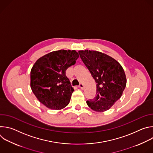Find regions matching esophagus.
<instances>
[{
    "instance_id": "obj_1",
    "label": "esophagus",
    "mask_w": 153,
    "mask_h": 153,
    "mask_svg": "<svg viewBox=\"0 0 153 153\" xmlns=\"http://www.w3.org/2000/svg\"><path fill=\"white\" fill-rule=\"evenodd\" d=\"M79 88H80L82 90H83V88H84V85H83V84H82V83H81L79 84Z\"/></svg>"
}]
</instances>
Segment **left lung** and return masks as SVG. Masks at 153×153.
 Returning <instances> with one entry per match:
<instances>
[{"label": "left lung", "mask_w": 153, "mask_h": 153, "mask_svg": "<svg viewBox=\"0 0 153 153\" xmlns=\"http://www.w3.org/2000/svg\"><path fill=\"white\" fill-rule=\"evenodd\" d=\"M79 53L97 86L96 97L86 103L95 111H105L122 95L126 84L124 70L117 60L104 53L90 50H81Z\"/></svg>", "instance_id": "1"}]
</instances>
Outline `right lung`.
Instances as JSON below:
<instances>
[{
    "label": "right lung",
    "mask_w": 153,
    "mask_h": 153,
    "mask_svg": "<svg viewBox=\"0 0 153 153\" xmlns=\"http://www.w3.org/2000/svg\"><path fill=\"white\" fill-rule=\"evenodd\" d=\"M79 56L75 50H60L39 58L31 70V88L37 99L52 110H61L70 103L74 89L66 70Z\"/></svg>",
    "instance_id": "add662e5"
}]
</instances>
